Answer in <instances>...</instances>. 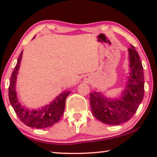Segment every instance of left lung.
<instances>
[{
	"label": "left lung",
	"instance_id": "1",
	"mask_svg": "<svg viewBox=\"0 0 157 157\" xmlns=\"http://www.w3.org/2000/svg\"><path fill=\"white\" fill-rule=\"evenodd\" d=\"M129 72L121 95L106 97L101 92L90 93V104L94 117L109 125H119L132 118L144 95V76L138 52L131 45L128 48Z\"/></svg>",
	"mask_w": 157,
	"mask_h": 157
}]
</instances>
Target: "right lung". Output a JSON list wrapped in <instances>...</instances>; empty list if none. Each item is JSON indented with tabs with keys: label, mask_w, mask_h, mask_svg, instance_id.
<instances>
[{
	"label": "right lung",
	"mask_w": 157,
	"mask_h": 157,
	"mask_svg": "<svg viewBox=\"0 0 157 157\" xmlns=\"http://www.w3.org/2000/svg\"><path fill=\"white\" fill-rule=\"evenodd\" d=\"M23 51L17 61L16 67L11 74L10 86L8 88V96L10 103L15 112L23 124L28 126L36 128H45L54 125L61 119L65 109L66 97L69 95L70 91H64L56 97L50 104L38 109H30L21 104L17 96L16 79L21 61L22 59Z\"/></svg>",
	"instance_id": "1"
}]
</instances>
